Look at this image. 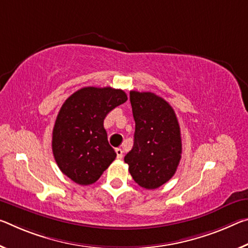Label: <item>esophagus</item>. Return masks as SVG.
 <instances>
[{
  "label": "esophagus",
  "mask_w": 248,
  "mask_h": 248,
  "mask_svg": "<svg viewBox=\"0 0 248 248\" xmlns=\"http://www.w3.org/2000/svg\"><path fill=\"white\" fill-rule=\"evenodd\" d=\"M116 153H117V158L118 159H123V156H124V151L123 150H121V149L120 148H117L116 149Z\"/></svg>",
  "instance_id": "1"
}]
</instances>
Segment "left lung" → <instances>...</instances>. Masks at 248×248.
I'll use <instances>...</instances> for the list:
<instances>
[{
    "instance_id": "left-lung-1",
    "label": "left lung",
    "mask_w": 248,
    "mask_h": 248,
    "mask_svg": "<svg viewBox=\"0 0 248 248\" xmlns=\"http://www.w3.org/2000/svg\"><path fill=\"white\" fill-rule=\"evenodd\" d=\"M136 123L133 147L124 156L132 179L148 190L158 188L174 175L182 141L173 108L153 93L131 90Z\"/></svg>"
}]
</instances>
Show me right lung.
<instances>
[{
    "label": "right lung",
    "instance_id": "1",
    "mask_svg": "<svg viewBox=\"0 0 248 248\" xmlns=\"http://www.w3.org/2000/svg\"><path fill=\"white\" fill-rule=\"evenodd\" d=\"M127 99L121 89L84 87L62 104L53 129L52 149L58 168L75 183H95L116 159L104 120Z\"/></svg>",
    "mask_w": 248,
    "mask_h": 248
}]
</instances>
